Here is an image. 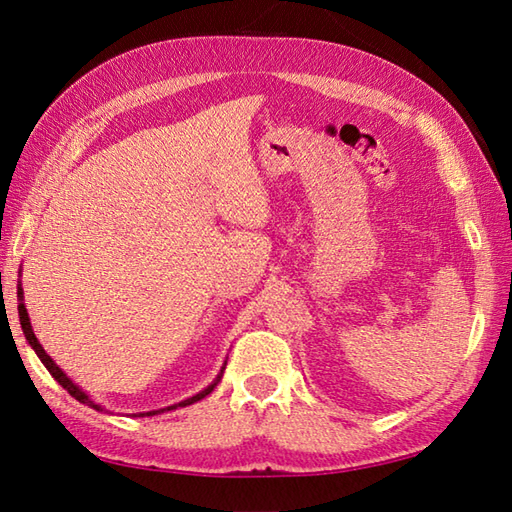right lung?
Returning a JSON list of instances; mask_svg holds the SVG:
<instances>
[{
  "instance_id": "1",
  "label": "right lung",
  "mask_w": 512,
  "mask_h": 512,
  "mask_svg": "<svg viewBox=\"0 0 512 512\" xmlns=\"http://www.w3.org/2000/svg\"><path fill=\"white\" fill-rule=\"evenodd\" d=\"M17 297H19V301H24V295H21V288H17ZM17 310H19V321H21V330H24V334H26V339H28V343L32 345V350L37 352V356L41 358V363L48 367V372L52 374V378L57 380V383L63 387V389H68V394L72 396V398H76L79 402H83V405H88V407H92V409H99V411H103L99 405H96V402L92 400V398H88V394H85V391H81L79 387H76L72 380L65 376L61 369L57 367V363L52 361V358L46 354V350H43L41 347V343L37 341V336H35V332H32V325H30V319H28V312H26V306L24 303H19L17 306ZM220 378H222V374L215 378V383L213 385H209L206 387L204 391H200V394H195V396H191V398H187V400H182V402H178L180 407H187V405H193V402H198V400H202L204 396H209L211 391H213V387L220 383ZM167 409H176V405L173 407H167ZM160 411H165V409H160ZM154 413H158V411H147V413H140V416H154Z\"/></svg>"
}]
</instances>
